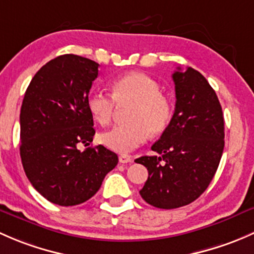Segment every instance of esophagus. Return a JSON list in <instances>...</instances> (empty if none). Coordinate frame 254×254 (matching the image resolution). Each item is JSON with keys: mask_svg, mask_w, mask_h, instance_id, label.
<instances>
[{"mask_svg": "<svg viewBox=\"0 0 254 254\" xmlns=\"http://www.w3.org/2000/svg\"><path fill=\"white\" fill-rule=\"evenodd\" d=\"M132 156L130 155H126V154H122V155L119 156V161L121 164H127V163H132Z\"/></svg>", "mask_w": 254, "mask_h": 254, "instance_id": "34e87169", "label": "esophagus"}]
</instances>
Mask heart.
<instances>
[{"mask_svg":"<svg viewBox=\"0 0 254 254\" xmlns=\"http://www.w3.org/2000/svg\"><path fill=\"white\" fill-rule=\"evenodd\" d=\"M112 95L94 89L87 96V108L100 125H109L117 104L132 103L127 124L117 125L100 134V142L111 150L130 153L151 134H160L169 127L174 115L171 100L161 93L155 79L144 73L132 72L112 82Z\"/></svg>","mask_w":254,"mask_h":254,"instance_id":"heart-1","label":"heart"}]
</instances>
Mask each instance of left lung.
Returning a JSON list of instances; mask_svg holds the SVG:
<instances>
[{
  "instance_id": "1",
  "label": "left lung",
  "mask_w": 254,
  "mask_h": 254,
  "mask_svg": "<svg viewBox=\"0 0 254 254\" xmlns=\"http://www.w3.org/2000/svg\"><path fill=\"white\" fill-rule=\"evenodd\" d=\"M176 105L169 127L151 145L159 156L135 163L148 170L139 190L148 204L175 209L194 202L213 180L224 150V115L208 80L188 67L172 74Z\"/></svg>"
}]
</instances>
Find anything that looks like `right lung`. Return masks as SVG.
<instances>
[{"label":"right lung","instance_id":"add662e5","mask_svg":"<svg viewBox=\"0 0 254 254\" xmlns=\"http://www.w3.org/2000/svg\"><path fill=\"white\" fill-rule=\"evenodd\" d=\"M99 64L62 55L41 67L25 91L20 109V158L33 187L62 206L87 202L119 163L104 145H88L95 134L87 96Z\"/></svg>","mask_w":254,"mask_h":254}]
</instances>
